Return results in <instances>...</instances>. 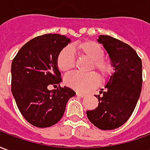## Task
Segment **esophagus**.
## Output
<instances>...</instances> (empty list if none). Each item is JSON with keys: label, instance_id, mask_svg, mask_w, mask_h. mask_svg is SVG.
Listing matches in <instances>:
<instances>
[{"label": "esophagus", "instance_id": "34e87169", "mask_svg": "<svg viewBox=\"0 0 150 150\" xmlns=\"http://www.w3.org/2000/svg\"><path fill=\"white\" fill-rule=\"evenodd\" d=\"M76 96H79V97H84V96H86V94L83 93V92L77 91V92H76Z\"/></svg>", "mask_w": 150, "mask_h": 150}]
</instances>
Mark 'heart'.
Masks as SVG:
<instances>
[{
	"instance_id": "heart-1",
	"label": "heart",
	"mask_w": 150,
	"mask_h": 150,
	"mask_svg": "<svg viewBox=\"0 0 150 150\" xmlns=\"http://www.w3.org/2000/svg\"><path fill=\"white\" fill-rule=\"evenodd\" d=\"M75 52L91 60L90 70L96 71L101 79L108 78L112 72V65L109 60L104 59V50L99 43L94 41H85L74 44L72 46H66L61 50L57 56V67L62 72L71 71L75 62ZM65 83L77 91H88L97 87L100 78L95 72L81 74L73 72L65 77Z\"/></svg>"
}]
</instances>
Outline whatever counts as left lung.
Listing matches in <instances>:
<instances>
[{"label": "left lung", "instance_id": "8db88e82", "mask_svg": "<svg viewBox=\"0 0 150 150\" xmlns=\"http://www.w3.org/2000/svg\"><path fill=\"white\" fill-rule=\"evenodd\" d=\"M98 42L108 54L115 72L105 91L96 96L98 107L87 111V116L100 129L112 130L123 125L135 109L142 91V62L134 49L120 40L100 35Z\"/></svg>", "mask_w": 150, "mask_h": 150}]
</instances>
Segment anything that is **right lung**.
<instances>
[{"label":"right lung","mask_w":150,"mask_h":150,"mask_svg":"<svg viewBox=\"0 0 150 150\" xmlns=\"http://www.w3.org/2000/svg\"><path fill=\"white\" fill-rule=\"evenodd\" d=\"M71 42L64 35L46 34L30 40L12 62L11 90L19 111L32 125L46 128L59 122L75 92L67 87L50 91L59 84L61 74L56 60Z\"/></svg>","instance_id":"add662e5"}]
</instances>
